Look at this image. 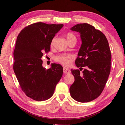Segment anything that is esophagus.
Returning <instances> with one entry per match:
<instances>
[{"label": "esophagus", "mask_w": 125, "mask_h": 125, "mask_svg": "<svg viewBox=\"0 0 125 125\" xmlns=\"http://www.w3.org/2000/svg\"><path fill=\"white\" fill-rule=\"evenodd\" d=\"M63 72H64V74H70V73H71V71L66 68H63Z\"/></svg>", "instance_id": "34e87169"}]
</instances>
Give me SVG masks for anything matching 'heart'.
<instances>
[{
    "label": "heart",
    "mask_w": 125,
    "mask_h": 125,
    "mask_svg": "<svg viewBox=\"0 0 125 125\" xmlns=\"http://www.w3.org/2000/svg\"><path fill=\"white\" fill-rule=\"evenodd\" d=\"M66 38L67 39L68 42L71 41L72 39H76V36L73 35V33H71V32H68L66 34ZM54 39H53L51 42V45H52L54 42ZM72 59V55L70 54H66V53H62L60 54L59 55L56 56L55 57L56 61H57L58 62L60 63L61 64L63 65H69L71 63V60Z\"/></svg>",
    "instance_id": "b5f03b06"
}]
</instances>
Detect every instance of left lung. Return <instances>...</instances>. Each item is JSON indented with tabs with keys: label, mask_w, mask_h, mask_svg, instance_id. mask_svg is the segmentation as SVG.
<instances>
[{
	"label": "left lung",
	"mask_w": 125,
	"mask_h": 125,
	"mask_svg": "<svg viewBox=\"0 0 125 125\" xmlns=\"http://www.w3.org/2000/svg\"><path fill=\"white\" fill-rule=\"evenodd\" d=\"M71 30L80 33L82 44L75 61L80 71L71 69L74 81L70 93L77 101L90 102L101 94L110 74L112 55L109 42L102 32L89 24H78Z\"/></svg>",
	"instance_id": "obj_1"
}]
</instances>
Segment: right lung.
<instances>
[{"label":"right lung","instance_id":"obj_1","mask_svg":"<svg viewBox=\"0 0 125 125\" xmlns=\"http://www.w3.org/2000/svg\"><path fill=\"white\" fill-rule=\"evenodd\" d=\"M63 24H47L39 22L25 27L17 37L13 52V71L22 90L30 98L42 101L53 94L62 76L60 64L42 66L44 53L50 51L52 39Z\"/></svg>","mask_w":125,"mask_h":125}]
</instances>
